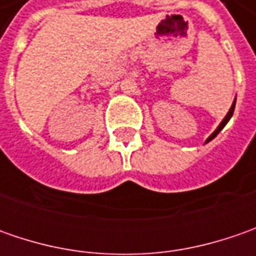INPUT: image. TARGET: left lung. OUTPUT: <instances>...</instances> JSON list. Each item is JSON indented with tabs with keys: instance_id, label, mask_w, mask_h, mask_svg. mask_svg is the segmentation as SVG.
Returning a JSON list of instances; mask_svg holds the SVG:
<instances>
[{
	"instance_id": "left-lung-1",
	"label": "left lung",
	"mask_w": 256,
	"mask_h": 256,
	"mask_svg": "<svg viewBox=\"0 0 256 256\" xmlns=\"http://www.w3.org/2000/svg\"><path fill=\"white\" fill-rule=\"evenodd\" d=\"M234 110H235V101H234V104H232L231 110H230V111H228V114H226V116H225V118H224V120H222V122L220 124V126H218V128H216V130H215V131H214V134H212L211 136H210V138H208V140H206V142H210V141H211V140H214V138H215V136H216V135H218V134H220V131H221L222 128H224V126H225V125H226V122H228V121H230V120H231L232 114H234Z\"/></svg>"
}]
</instances>
